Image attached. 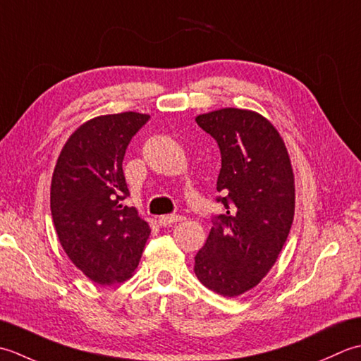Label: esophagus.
I'll use <instances>...</instances> for the list:
<instances>
[{
  "mask_svg": "<svg viewBox=\"0 0 361 361\" xmlns=\"http://www.w3.org/2000/svg\"><path fill=\"white\" fill-rule=\"evenodd\" d=\"M179 221H182V216H179V215H164L159 218L160 226H170V224L179 223Z\"/></svg>",
  "mask_w": 361,
  "mask_h": 361,
  "instance_id": "obj_1",
  "label": "esophagus"
}]
</instances>
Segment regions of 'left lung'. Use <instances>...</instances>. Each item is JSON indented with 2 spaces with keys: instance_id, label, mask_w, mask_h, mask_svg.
<instances>
[{
  "instance_id": "8db88e82",
  "label": "left lung",
  "mask_w": 361,
  "mask_h": 361,
  "mask_svg": "<svg viewBox=\"0 0 361 361\" xmlns=\"http://www.w3.org/2000/svg\"><path fill=\"white\" fill-rule=\"evenodd\" d=\"M196 123L221 151L216 201L226 212L213 216L195 274L209 290L235 298L259 285L282 251L294 218V174L281 134L260 114L227 107Z\"/></svg>"
}]
</instances>
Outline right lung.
<instances>
[{"mask_svg": "<svg viewBox=\"0 0 361 361\" xmlns=\"http://www.w3.org/2000/svg\"><path fill=\"white\" fill-rule=\"evenodd\" d=\"M149 115H101L79 126L61 151L51 180V215L70 260L99 285L134 274L151 229L134 207L123 173L128 145Z\"/></svg>", "mask_w": 361, "mask_h": 361, "instance_id": "1", "label": "right lung"}]
</instances>
